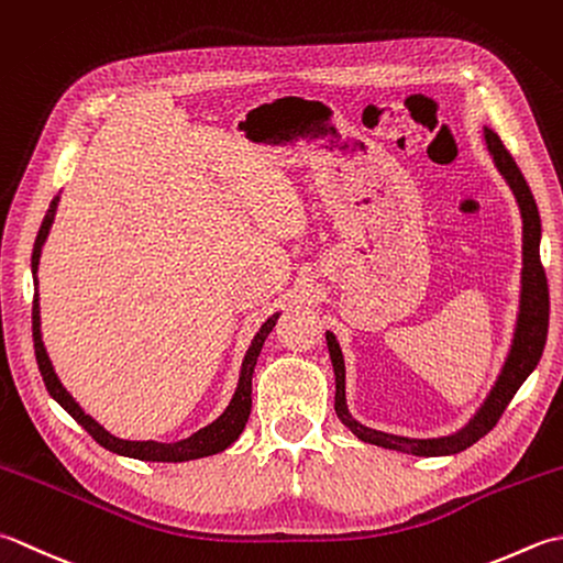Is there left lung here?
<instances>
[{"label": "left lung", "instance_id": "obj_1", "mask_svg": "<svg viewBox=\"0 0 563 563\" xmlns=\"http://www.w3.org/2000/svg\"><path fill=\"white\" fill-rule=\"evenodd\" d=\"M486 147L496 163L503 179L508 181L515 201L520 206L522 216V277H520V311L518 320H515V332L510 342V352L506 357V364L493 384L490 394L486 396L484 406L476 410V416L466 422L462 430L452 434H444V438H430V440H418V438H400V434L372 430L362 426L360 420L352 418L347 408V396H345V357H342L340 342L328 330V352L332 362V372H335V412L342 420V426L350 428L354 438L362 442H369L376 446H384V450H396L404 454H416V456H450L456 452H464L466 446L478 442L484 434H488L496 422L500 420L503 410L508 408L512 396L518 394V388L525 384V378L534 372V366L542 357L544 345H547V328H549V286H547V274L542 267V260H539V240H542V221H539V211L530 187L522 177L520 167L515 165L512 155L506 151V145L493 133L490 129H484Z\"/></svg>", "mask_w": 563, "mask_h": 563}]
</instances>
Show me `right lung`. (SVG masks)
<instances>
[{"label":"right lung","instance_id":"obj_1","mask_svg":"<svg viewBox=\"0 0 563 563\" xmlns=\"http://www.w3.org/2000/svg\"><path fill=\"white\" fill-rule=\"evenodd\" d=\"M57 201H60V197H55L51 201V209L43 218L41 231L36 235V243H33V255H31L33 286H36V294H33V347H36V362H38V369H41V376L45 382V388H48V394L67 412H70V416L91 434V438H95L101 446H104V450H109L113 454L141 459V462H189V459L211 456V454L228 450V446H231L240 438V432L245 430V422H247L250 410H252V374H255L260 350H262V345H265V340L272 332V328L277 325L279 313H272L265 320V323H262V328L257 330V335L252 338L250 347L245 352L243 366H240V378H238V386H235V394L231 398V404H228V408L211 422V426L197 430L194 434H189L187 440H179V442L121 440V438H117V434H111L104 426H99L95 418L87 416L82 406H79L77 400L73 398V394L63 386V382L57 378V374L53 369V362L48 357V352H45L43 338H41V303H38V277H36V274H38L43 243H45V238H48L51 225L55 221Z\"/></svg>","mask_w":563,"mask_h":563}]
</instances>
